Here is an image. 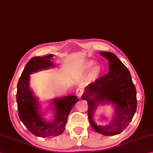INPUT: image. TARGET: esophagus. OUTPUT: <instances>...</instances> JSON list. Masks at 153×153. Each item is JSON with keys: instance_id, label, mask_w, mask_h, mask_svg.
<instances>
[{"instance_id": "1", "label": "esophagus", "mask_w": 153, "mask_h": 153, "mask_svg": "<svg viewBox=\"0 0 153 153\" xmlns=\"http://www.w3.org/2000/svg\"><path fill=\"white\" fill-rule=\"evenodd\" d=\"M83 94V89L82 88H78L76 90V95L78 97H81Z\"/></svg>"}]
</instances>
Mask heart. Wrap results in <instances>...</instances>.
I'll return each instance as SVG.
<instances>
[{"label": "heart", "instance_id": "obj_1", "mask_svg": "<svg viewBox=\"0 0 153 153\" xmlns=\"http://www.w3.org/2000/svg\"><path fill=\"white\" fill-rule=\"evenodd\" d=\"M94 60H87L84 62L82 66V71L85 73L94 65ZM101 72V68L100 65H95L89 71L88 76V79L89 82H94L96 80Z\"/></svg>", "mask_w": 153, "mask_h": 153}]
</instances>
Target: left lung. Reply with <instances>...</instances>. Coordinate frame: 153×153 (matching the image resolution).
<instances>
[{"label":"left lung","mask_w":153,"mask_h":153,"mask_svg":"<svg viewBox=\"0 0 153 153\" xmlns=\"http://www.w3.org/2000/svg\"><path fill=\"white\" fill-rule=\"evenodd\" d=\"M109 61V73L85 88L82 98L88 101V119L94 129L104 135L119 134L127 128L137 110V92L131 74L117 56L101 52ZM111 104L112 119L109 124L101 126L94 121L95 111L100 104Z\"/></svg>","instance_id":"1"}]
</instances>
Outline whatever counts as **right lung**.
<instances>
[{"label": "right lung", "instance_id": "add662e5", "mask_svg": "<svg viewBox=\"0 0 153 153\" xmlns=\"http://www.w3.org/2000/svg\"><path fill=\"white\" fill-rule=\"evenodd\" d=\"M53 54L43 57H34L30 59L24 69L17 85L16 101L20 119L25 127L34 134L40 137H56L65 130L68 117L72 107L79 100L76 95L56 98L50 102L53 117L46 121L41 109L38 99L30 88V75L42 70L55 66Z\"/></svg>", "mask_w": 153, "mask_h": 153}]
</instances>
